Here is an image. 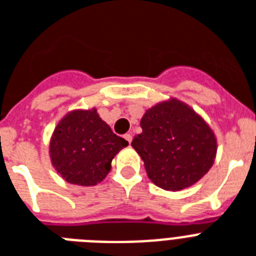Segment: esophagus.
I'll return each instance as SVG.
<instances>
[{
    "label": "esophagus",
    "instance_id": "obj_1",
    "mask_svg": "<svg viewBox=\"0 0 256 256\" xmlns=\"http://www.w3.org/2000/svg\"><path fill=\"white\" fill-rule=\"evenodd\" d=\"M124 138L126 140H128V144H132V134H128H128H124Z\"/></svg>",
    "mask_w": 256,
    "mask_h": 256
}]
</instances>
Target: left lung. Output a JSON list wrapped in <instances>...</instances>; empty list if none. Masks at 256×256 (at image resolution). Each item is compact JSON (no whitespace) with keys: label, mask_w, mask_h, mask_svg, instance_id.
<instances>
[{"label":"left lung","mask_w":256,"mask_h":256,"mask_svg":"<svg viewBox=\"0 0 256 256\" xmlns=\"http://www.w3.org/2000/svg\"><path fill=\"white\" fill-rule=\"evenodd\" d=\"M132 146L156 186L178 191L194 184L214 164L216 140L208 124L176 100L156 104L140 120Z\"/></svg>","instance_id":"obj_1"}]
</instances>
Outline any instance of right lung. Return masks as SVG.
<instances>
[{
  "label": "right lung",
  "instance_id": "1",
  "mask_svg": "<svg viewBox=\"0 0 256 256\" xmlns=\"http://www.w3.org/2000/svg\"><path fill=\"white\" fill-rule=\"evenodd\" d=\"M128 144L100 120L96 108L76 110L64 116L54 130L50 158L65 180L94 186L104 180L112 158Z\"/></svg>",
  "mask_w": 256,
  "mask_h": 256
}]
</instances>
